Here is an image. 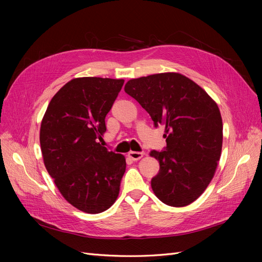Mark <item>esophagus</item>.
<instances>
[{
  "instance_id": "esophagus-1",
  "label": "esophagus",
  "mask_w": 262,
  "mask_h": 262,
  "mask_svg": "<svg viewBox=\"0 0 262 262\" xmlns=\"http://www.w3.org/2000/svg\"><path fill=\"white\" fill-rule=\"evenodd\" d=\"M143 155H144L143 152H129L128 153V156L131 158L132 161H139L142 157H143Z\"/></svg>"
}]
</instances>
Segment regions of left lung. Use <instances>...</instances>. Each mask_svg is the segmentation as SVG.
Wrapping results in <instances>:
<instances>
[{
    "label": "left lung",
    "instance_id": "obj_1",
    "mask_svg": "<svg viewBox=\"0 0 262 262\" xmlns=\"http://www.w3.org/2000/svg\"><path fill=\"white\" fill-rule=\"evenodd\" d=\"M124 92L165 126L166 149L149 155L160 163L150 181L163 203L181 208L207 189L222 152L223 122L217 104L192 80L176 72L132 78Z\"/></svg>",
    "mask_w": 262,
    "mask_h": 262
}]
</instances>
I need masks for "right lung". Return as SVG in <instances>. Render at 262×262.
Masks as SVG:
<instances>
[{"mask_svg":"<svg viewBox=\"0 0 262 262\" xmlns=\"http://www.w3.org/2000/svg\"><path fill=\"white\" fill-rule=\"evenodd\" d=\"M123 83L73 78L52 97L42 118L39 139L46 169L62 196L85 213L108 210L120 191L125 158L100 142Z\"/></svg>","mask_w":262,"mask_h":262,"instance_id":"add662e5","label":"right lung"}]
</instances>
